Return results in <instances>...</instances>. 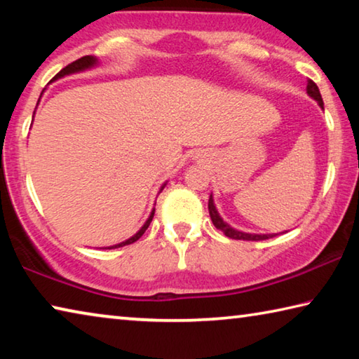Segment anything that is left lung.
<instances>
[{
    "label": "left lung",
    "mask_w": 359,
    "mask_h": 359,
    "mask_svg": "<svg viewBox=\"0 0 359 359\" xmlns=\"http://www.w3.org/2000/svg\"><path fill=\"white\" fill-rule=\"evenodd\" d=\"M307 95L311 96V98H313L315 101H318L320 107L323 109V98H321L317 83H315L312 79H309V81H307ZM209 214H210V218H212V223H214V226L217 229L223 231V234L228 236L229 239H238V241H264V239H269V238H274V236H277V234H250V233H242V231L231 228L229 224L224 223L222 220V217L218 215V212L215 209V204H214V199H212V194H210V198H209Z\"/></svg>",
    "instance_id": "8db88e82"
}]
</instances>
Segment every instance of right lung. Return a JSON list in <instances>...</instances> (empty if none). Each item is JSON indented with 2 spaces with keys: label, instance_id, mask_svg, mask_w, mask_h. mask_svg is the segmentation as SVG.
<instances>
[{
  "label": "right lung",
  "instance_id": "right-lung-1",
  "mask_svg": "<svg viewBox=\"0 0 359 359\" xmlns=\"http://www.w3.org/2000/svg\"><path fill=\"white\" fill-rule=\"evenodd\" d=\"M96 65V58L95 57H92V55H85V57H82V58H79V60H76V62H72V63H69L68 66H65V68L58 72V74L53 77V81H55V79H60V77H63V76H68V74H74V72H79V71H85V69H88V68H92V66H95ZM163 190V188H161ZM154 214H155V209L151 210V214H150V217H149V220L144 223V226L137 231V233L133 236V238H130L128 241H125V242H120V244H117V245H112V247H107V248H118V247H123V245H128V244H133V242H136L139 238H141V236L145 233V229L149 228V224H150V222H151V218H154Z\"/></svg>",
  "mask_w": 359,
  "mask_h": 359
}]
</instances>
